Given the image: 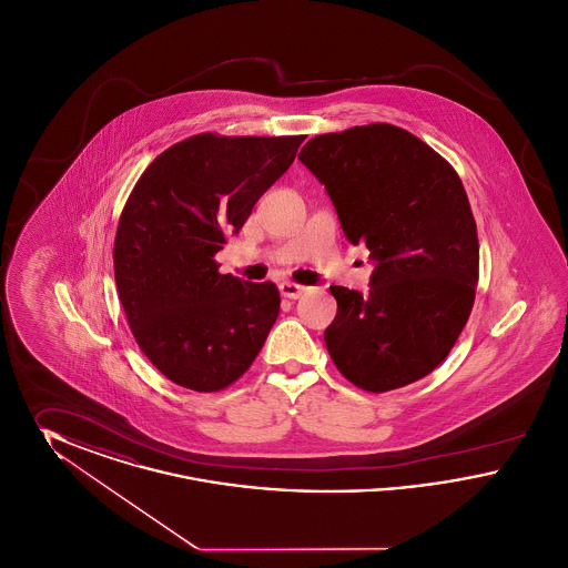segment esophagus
Wrapping results in <instances>:
<instances>
[{"label":"esophagus","instance_id":"34e87169","mask_svg":"<svg viewBox=\"0 0 568 568\" xmlns=\"http://www.w3.org/2000/svg\"><path fill=\"white\" fill-rule=\"evenodd\" d=\"M278 290H281V294H283V296L297 300V297L302 296L308 287H304V285H300V283H292V281H285V283H281V285H278Z\"/></svg>","mask_w":568,"mask_h":568}]
</instances>
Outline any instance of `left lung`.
<instances>
[{"label":"left lung","mask_w":568,"mask_h":568,"mask_svg":"<svg viewBox=\"0 0 568 568\" xmlns=\"http://www.w3.org/2000/svg\"><path fill=\"white\" fill-rule=\"evenodd\" d=\"M297 158L324 183L347 239L377 264L368 296L329 287L334 366L373 394L430 375L468 322L479 281L477 223L458 172L389 123L315 135Z\"/></svg>","instance_id":"1"}]
</instances>
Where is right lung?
<instances>
[{"label":"right lung","mask_w":568,"mask_h":568,"mask_svg":"<svg viewBox=\"0 0 568 568\" xmlns=\"http://www.w3.org/2000/svg\"><path fill=\"white\" fill-rule=\"evenodd\" d=\"M306 135H190L140 174L112 262L140 352L172 383L221 392L251 368L278 317L276 285L221 274L216 253Z\"/></svg>","instance_id":"1"}]
</instances>
